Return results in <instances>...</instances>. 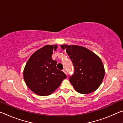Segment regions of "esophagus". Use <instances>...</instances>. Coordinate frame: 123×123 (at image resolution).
I'll return each instance as SVG.
<instances>
[{
    "label": "esophagus",
    "mask_w": 123,
    "mask_h": 123,
    "mask_svg": "<svg viewBox=\"0 0 123 123\" xmlns=\"http://www.w3.org/2000/svg\"><path fill=\"white\" fill-rule=\"evenodd\" d=\"M62 71H63V73H64L66 75H67V72H66V70L65 69H63V70H62Z\"/></svg>",
    "instance_id": "34e87169"
}]
</instances>
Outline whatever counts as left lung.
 <instances>
[{"instance_id": "left-lung-1", "label": "left lung", "mask_w": 123, "mask_h": 123, "mask_svg": "<svg viewBox=\"0 0 123 123\" xmlns=\"http://www.w3.org/2000/svg\"><path fill=\"white\" fill-rule=\"evenodd\" d=\"M61 48L66 50L74 67V73L69 78L75 89L84 94L94 92L105 76V69L100 57L84 47L64 44Z\"/></svg>"}]
</instances>
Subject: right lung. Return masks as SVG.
Returning <instances> with one entry per match:
<instances>
[{
    "label": "right lung",
    "instance_id": "1",
    "mask_svg": "<svg viewBox=\"0 0 123 123\" xmlns=\"http://www.w3.org/2000/svg\"><path fill=\"white\" fill-rule=\"evenodd\" d=\"M57 45H45L29 58L25 66L23 77L25 82L33 92L46 96L54 92L62 80L67 78L64 73L57 69V61L51 58Z\"/></svg>",
    "mask_w": 123,
    "mask_h": 123
}]
</instances>
